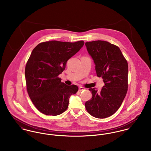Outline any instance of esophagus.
<instances>
[{
	"label": "esophagus",
	"instance_id": "esophagus-1",
	"mask_svg": "<svg viewBox=\"0 0 151 151\" xmlns=\"http://www.w3.org/2000/svg\"><path fill=\"white\" fill-rule=\"evenodd\" d=\"M85 89H86V88L83 87V86H80L79 87V91H83V90H85Z\"/></svg>",
	"mask_w": 151,
	"mask_h": 151
}]
</instances>
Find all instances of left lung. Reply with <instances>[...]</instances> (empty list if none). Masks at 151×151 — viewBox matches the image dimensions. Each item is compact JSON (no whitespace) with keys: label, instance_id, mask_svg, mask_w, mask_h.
I'll use <instances>...</instances> for the list:
<instances>
[{"label":"left lung","instance_id":"8db88e82","mask_svg":"<svg viewBox=\"0 0 151 151\" xmlns=\"http://www.w3.org/2000/svg\"><path fill=\"white\" fill-rule=\"evenodd\" d=\"M98 77L105 83L101 89L89 88L92 97L85 104L87 111L98 119L106 118L120 107L128 90V63L119 47L104 41L86 42Z\"/></svg>","mask_w":151,"mask_h":151}]
</instances>
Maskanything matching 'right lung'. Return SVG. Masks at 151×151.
I'll return each mask as SVG.
<instances>
[{
    "mask_svg": "<svg viewBox=\"0 0 151 151\" xmlns=\"http://www.w3.org/2000/svg\"><path fill=\"white\" fill-rule=\"evenodd\" d=\"M84 44L83 41H50L39 43L32 51L25 68L27 90L34 106L44 114L63 113L70 96L78 91V86L65 85L59 75Z\"/></svg>",
    "mask_w": 151,
    "mask_h": 151,
    "instance_id": "add662e5",
    "label": "right lung"
}]
</instances>
